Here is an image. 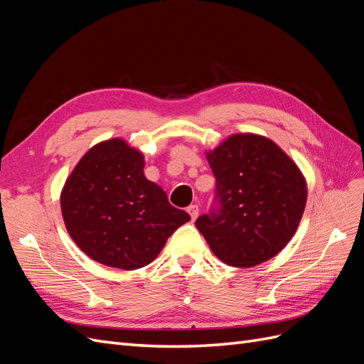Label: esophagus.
Returning <instances> with one entry per match:
<instances>
[{
	"label": "esophagus",
	"mask_w": 364,
	"mask_h": 364,
	"mask_svg": "<svg viewBox=\"0 0 364 364\" xmlns=\"http://www.w3.org/2000/svg\"><path fill=\"white\" fill-rule=\"evenodd\" d=\"M188 214L191 215V220H196L197 217H199V206L197 205L188 206Z\"/></svg>",
	"instance_id": "esophagus-1"
}]
</instances>
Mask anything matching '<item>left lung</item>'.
<instances>
[{"label":"left lung","mask_w":364,"mask_h":364,"mask_svg":"<svg viewBox=\"0 0 364 364\" xmlns=\"http://www.w3.org/2000/svg\"><path fill=\"white\" fill-rule=\"evenodd\" d=\"M220 209L196 226L214 255L232 267H255L287 246L301 223L306 181L278 144L235 134L206 151Z\"/></svg>","instance_id":"8db88e82"}]
</instances>
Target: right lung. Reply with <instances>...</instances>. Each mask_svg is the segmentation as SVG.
I'll return each mask as SVG.
<instances>
[{"label":"right lung","mask_w":364,"mask_h":364,"mask_svg":"<svg viewBox=\"0 0 364 364\" xmlns=\"http://www.w3.org/2000/svg\"><path fill=\"white\" fill-rule=\"evenodd\" d=\"M144 155L123 138L98 142L77 162L60 193L74 243L105 266L136 270L155 259L191 217L170 205L144 174Z\"/></svg>","instance_id":"add662e5"}]
</instances>
